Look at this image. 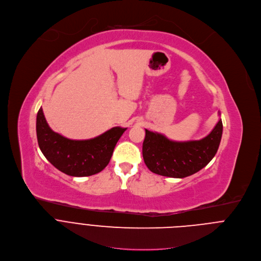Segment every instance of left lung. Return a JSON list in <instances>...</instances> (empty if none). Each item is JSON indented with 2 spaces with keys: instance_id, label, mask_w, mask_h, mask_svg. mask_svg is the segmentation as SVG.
Wrapping results in <instances>:
<instances>
[{
  "instance_id": "1",
  "label": "left lung",
  "mask_w": 261,
  "mask_h": 261,
  "mask_svg": "<svg viewBox=\"0 0 261 261\" xmlns=\"http://www.w3.org/2000/svg\"><path fill=\"white\" fill-rule=\"evenodd\" d=\"M223 134L220 119L213 131L200 140L173 141L165 135L145 129L142 155L146 167L154 174L185 178L203 169L216 155Z\"/></svg>"
}]
</instances>
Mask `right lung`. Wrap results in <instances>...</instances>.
Wrapping results in <instances>:
<instances>
[{"label": "right lung", "mask_w": 261, "mask_h": 261, "mask_svg": "<svg viewBox=\"0 0 261 261\" xmlns=\"http://www.w3.org/2000/svg\"><path fill=\"white\" fill-rule=\"evenodd\" d=\"M126 129L114 127L92 139L72 140L49 128L41 108L36 116V136L41 152L55 168L73 177L101 172L110 163L114 148Z\"/></svg>", "instance_id": "right-lung-1"}]
</instances>
